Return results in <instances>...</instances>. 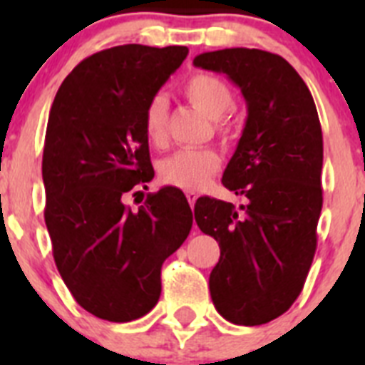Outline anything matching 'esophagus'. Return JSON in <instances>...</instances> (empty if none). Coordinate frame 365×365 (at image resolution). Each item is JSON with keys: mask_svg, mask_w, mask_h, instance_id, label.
I'll use <instances>...</instances> for the list:
<instances>
[{"mask_svg": "<svg viewBox=\"0 0 365 365\" xmlns=\"http://www.w3.org/2000/svg\"><path fill=\"white\" fill-rule=\"evenodd\" d=\"M197 192H193V190H188V192H186V199H188V202H190V206H193L195 205V201H197Z\"/></svg>", "mask_w": 365, "mask_h": 365, "instance_id": "esophagus-1", "label": "esophagus"}]
</instances>
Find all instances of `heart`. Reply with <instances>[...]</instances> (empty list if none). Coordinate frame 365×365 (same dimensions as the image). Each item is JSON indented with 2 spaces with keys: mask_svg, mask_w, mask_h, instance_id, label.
<instances>
[{
  "mask_svg": "<svg viewBox=\"0 0 365 365\" xmlns=\"http://www.w3.org/2000/svg\"><path fill=\"white\" fill-rule=\"evenodd\" d=\"M186 98L197 109L214 118V128L222 140L235 135V124L227 115L234 106V93L225 80L210 73L192 74L182 86ZM168 102L163 95H155L144 109L143 128L153 146H164L168 137ZM221 166V157L212 148H186L163 160L159 175L164 185L180 190H201Z\"/></svg>",
  "mask_w": 365,
  "mask_h": 365,
  "instance_id": "obj_1",
  "label": "heart"
}]
</instances>
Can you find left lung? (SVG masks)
<instances>
[{
	"mask_svg": "<svg viewBox=\"0 0 365 365\" xmlns=\"http://www.w3.org/2000/svg\"><path fill=\"white\" fill-rule=\"evenodd\" d=\"M193 66L225 73L247 100L248 117L222 185L247 205L199 197L195 221L219 243L210 294L222 318L261 325L291 309L307 279L320 219L322 125L309 87L278 54L222 49Z\"/></svg>",
	"mask_w": 365,
	"mask_h": 365,
	"instance_id": "obj_1",
	"label": "left lung"
}]
</instances>
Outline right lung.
Listing matches in <instances>:
<instances>
[{"mask_svg": "<svg viewBox=\"0 0 365 365\" xmlns=\"http://www.w3.org/2000/svg\"><path fill=\"white\" fill-rule=\"evenodd\" d=\"M186 54L182 45L100 51L74 67L54 96L41 160L45 225L63 283L102 320L150 312L164 259L192 230V208L175 186L148 193L138 210L124 205L155 175L144 109Z\"/></svg>", "mask_w": 365, "mask_h": 365, "instance_id": "obj_1", "label": "right lung"}]
</instances>
